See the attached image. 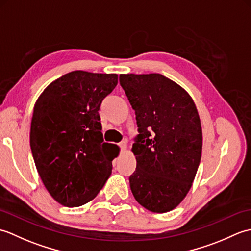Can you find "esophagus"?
I'll use <instances>...</instances> for the list:
<instances>
[{
    "label": "esophagus",
    "mask_w": 251,
    "mask_h": 251,
    "mask_svg": "<svg viewBox=\"0 0 251 251\" xmlns=\"http://www.w3.org/2000/svg\"><path fill=\"white\" fill-rule=\"evenodd\" d=\"M120 147H121V149L123 151H125L126 149H127V142L126 141H122L121 143H120Z\"/></svg>",
    "instance_id": "34e87169"
}]
</instances>
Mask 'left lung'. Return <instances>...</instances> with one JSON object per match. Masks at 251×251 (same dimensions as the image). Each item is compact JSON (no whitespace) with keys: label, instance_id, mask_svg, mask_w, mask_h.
Instances as JSON below:
<instances>
[{"label":"left lung","instance_id":"left-lung-1","mask_svg":"<svg viewBox=\"0 0 251 251\" xmlns=\"http://www.w3.org/2000/svg\"><path fill=\"white\" fill-rule=\"evenodd\" d=\"M120 83L139 130L131 148L132 195L148 210L168 212L184 200L201 162L199 112L189 93L162 74H121Z\"/></svg>","mask_w":251,"mask_h":251}]
</instances>
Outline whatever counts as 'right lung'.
Here are the masks:
<instances>
[{"label":"right lung","instance_id":"right-lung-1","mask_svg":"<svg viewBox=\"0 0 251 251\" xmlns=\"http://www.w3.org/2000/svg\"><path fill=\"white\" fill-rule=\"evenodd\" d=\"M116 85L115 73L76 70L52 81L36 100L32 155L46 190L62 206L87 204L110 177L120 147L103 142L98 111Z\"/></svg>","mask_w":251,"mask_h":251}]
</instances>
